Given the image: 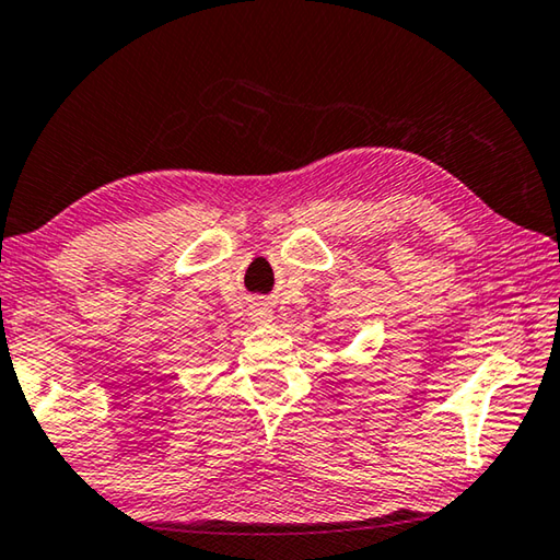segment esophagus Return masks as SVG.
<instances>
[{"mask_svg": "<svg viewBox=\"0 0 560 560\" xmlns=\"http://www.w3.org/2000/svg\"><path fill=\"white\" fill-rule=\"evenodd\" d=\"M252 318L256 324H269L271 322V312L266 306H259V308H254V314H252Z\"/></svg>", "mask_w": 560, "mask_h": 560, "instance_id": "1", "label": "esophagus"}]
</instances>
